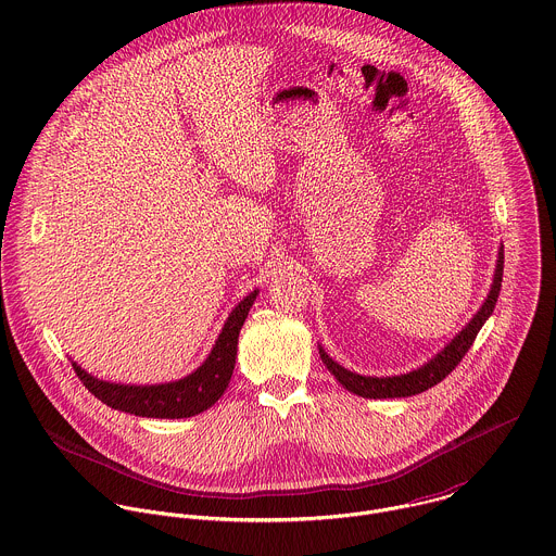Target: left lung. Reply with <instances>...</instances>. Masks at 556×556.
<instances>
[{
    "label": "left lung",
    "instance_id": "left-lung-1",
    "mask_svg": "<svg viewBox=\"0 0 556 556\" xmlns=\"http://www.w3.org/2000/svg\"><path fill=\"white\" fill-rule=\"evenodd\" d=\"M503 265H505V252L503 245L498 250V261H496V271H494V282L492 289L483 302V306L479 308V313L470 319V324L440 352L435 354L427 365L418 367V369L403 372V375H392V377H369V375H358L354 370H348L341 367L339 363H334L324 348L319 345V356L324 361V365L328 370L337 377L339 383H343V388H348L350 392L365 396V399H394V396H412L418 392L429 390L431 386L440 383L451 370L455 369L462 358L468 354V350L472 348L479 330L483 328V324L488 321V317L494 313L498 293H501V282H503Z\"/></svg>",
    "mask_w": 556,
    "mask_h": 556
}]
</instances>
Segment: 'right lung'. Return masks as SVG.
I'll return each mask as SVG.
<instances>
[{"instance_id":"1","label":"right lung","mask_w":556,"mask_h":556,"mask_svg":"<svg viewBox=\"0 0 556 556\" xmlns=\"http://www.w3.org/2000/svg\"><path fill=\"white\" fill-rule=\"evenodd\" d=\"M258 291L245 295L228 315L208 358L184 379L155 383V386H131L114 383L92 377L90 372L73 363V369L81 383L105 405L147 418H189L208 409L226 390L237 358L239 330L256 300Z\"/></svg>"}]
</instances>
